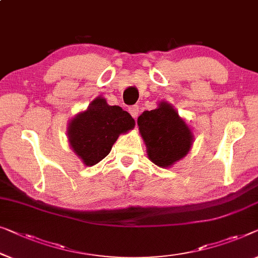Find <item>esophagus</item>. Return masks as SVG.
I'll list each match as a JSON object with an SVG mask.
<instances>
[{
	"instance_id": "34e87169",
	"label": "esophagus",
	"mask_w": 258,
	"mask_h": 258,
	"mask_svg": "<svg viewBox=\"0 0 258 258\" xmlns=\"http://www.w3.org/2000/svg\"><path fill=\"white\" fill-rule=\"evenodd\" d=\"M129 113H130V115H132L134 118H137L138 115H140V108H138V106L130 107L129 108Z\"/></svg>"
}]
</instances>
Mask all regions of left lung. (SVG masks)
Segmentation results:
<instances>
[{
	"label": "left lung",
	"mask_w": 258,
	"mask_h": 258,
	"mask_svg": "<svg viewBox=\"0 0 258 258\" xmlns=\"http://www.w3.org/2000/svg\"><path fill=\"white\" fill-rule=\"evenodd\" d=\"M149 159L160 167H170L188 154L193 134L177 110L165 101L137 118Z\"/></svg>",
	"instance_id": "1"
}]
</instances>
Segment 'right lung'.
<instances>
[{
    "label": "right lung",
    "mask_w": 258,
    "mask_h": 258,
    "mask_svg": "<svg viewBox=\"0 0 258 258\" xmlns=\"http://www.w3.org/2000/svg\"><path fill=\"white\" fill-rule=\"evenodd\" d=\"M135 120L118 106H109L106 99L96 98L87 109L69 123L71 148L87 166H93L109 154L121 134L132 130Z\"/></svg>",
    "instance_id": "add662e5"
}]
</instances>
